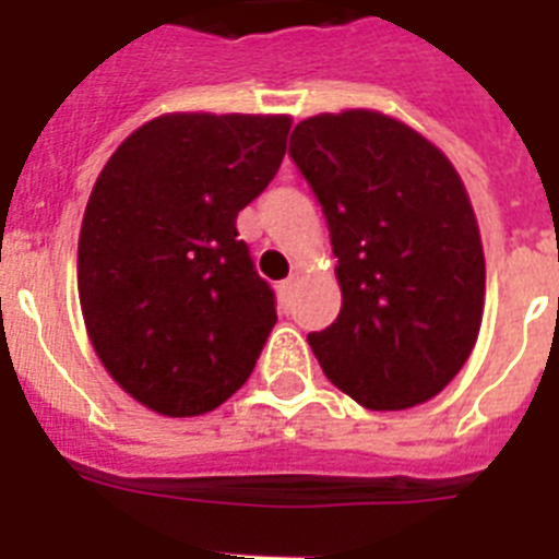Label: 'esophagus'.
I'll list each match as a JSON object with an SVG mask.
<instances>
[{"mask_svg":"<svg viewBox=\"0 0 559 559\" xmlns=\"http://www.w3.org/2000/svg\"><path fill=\"white\" fill-rule=\"evenodd\" d=\"M295 275H289V278H284V281H278V295H281V301H287L289 295H293V289H295Z\"/></svg>","mask_w":559,"mask_h":559,"instance_id":"34e87169","label":"esophagus"}]
</instances>
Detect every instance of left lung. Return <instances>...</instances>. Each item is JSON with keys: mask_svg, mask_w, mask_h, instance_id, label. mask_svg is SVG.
<instances>
[{"mask_svg": "<svg viewBox=\"0 0 559 559\" xmlns=\"http://www.w3.org/2000/svg\"><path fill=\"white\" fill-rule=\"evenodd\" d=\"M289 158L316 192L337 258L341 312L309 332L323 374L360 406L409 409L475 349L486 261L449 158L383 112L301 121Z\"/></svg>", "mask_w": 559, "mask_h": 559, "instance_id": "left-lung-1", "label": "left lung"}]
</instances>
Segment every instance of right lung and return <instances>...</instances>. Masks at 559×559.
Listing matches in <instances>:
<instances>
[{
	"label": "right lung",
	"mask_w": 559,
	"mask_h": 559,
	"mask_svg": "<svg viewBox=\"0 0 559 559\" xmlns=\"http://www.w3.org/2000/svg\"><path fill=\"white\" fill-rule=\"evenodd\" d=\"M287 116L176 112L105 164L79 236V301L112 381L158 415L222 406L278 321L236 218L287 153Z\"/></svg>",
	"instance_id": "right-lung-1"
}]
</instances>
